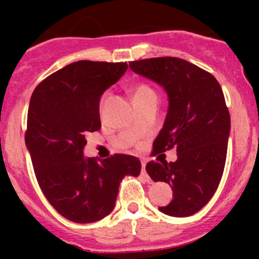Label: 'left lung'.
<instances>
[{"instance_id": "8db88e82", "label": "left lung", "mask_w": 259, "mask_h": 259, "mask_svg": "<svg viewBox=\"0 0 259 259\" xmlns=\"http://www.w3.org/2000/svg\"><path fill=\"white\" fill-rule=\"evenodd\" d=\"M118 80L106 62H74L38 84L29 101L26 146L36 179L50 205L75 223L107 217L123 178L140 174L132 155L84 154L88 132L101 128V96Z\"/></svg>"}]
</instances>
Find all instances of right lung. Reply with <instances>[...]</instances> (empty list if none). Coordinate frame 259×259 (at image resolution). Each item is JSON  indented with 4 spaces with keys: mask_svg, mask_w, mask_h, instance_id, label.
<instances>
[{
    "mask_svg": "<svg viewBox=\"0 0 259 259\" xmlns=\"http://www.w3.org/2000/svg\"><path fill=\"white\" fill-rule=\"evenodd\" d=\"M131 70L161 85L168 98L163 127L153 143L154 161L146 172L172 189V201L159 207L171 217H191L214 196L227 155L231 122L222 88L211 74L172 57L135 62ZM176 148L165 159V148Z\"/></svg>",
    "mask_w": 259,
    "mask_h": 259,
    "instance_id": "obj_1",
    "label": "right lung"
}]
</instances>
